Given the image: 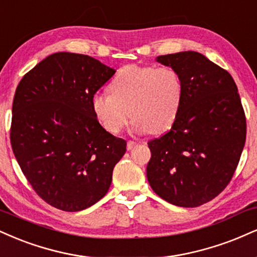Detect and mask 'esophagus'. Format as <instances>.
Wrapping results in <instances>:
<instances>
[{"label":"esophagus","instance_id":"obj_1","mask_svg":"<svg viewBox=\"0 0 257 257\" xmlns=\"http://www.w3.org/2000/svg\"><path fill=\"white\" fill-rule=\"evenodd\" d=\"M135 146H138V142L137 141H128V144H126V148H128L129 151L133 150Z\"/></svg>","mask_w":257,"mask_h":257}]
</instances>
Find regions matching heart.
I'll list each match as a JSON object with an SVG mask.
<instances>
[{
  "label": "heart",
  "mask_w": 257,
  "mask_h": 257,
  "mask_svg": "<svg viewBox=\"0 0 257 257\" xmlns=\"http://www.w3.org/2000/svg\"><path fill=\"white\" fill-rule=\"evenodd\" d=\"M109 92L91 99L92 111L105 131L122 132L132 117L135 132L157 135L168 131L177 118L183 81L169 66H125L110 82Z\"/></svg>",
  "instance_id": "b5f03b06"
}]
</instances>
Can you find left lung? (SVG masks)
I'll return each mask as SVG.
<instances>
[{
    "label": "left lung",
    "instance_id": "1",
    "mask_svg": "<svg viewBox=\"0 0 257 257\" xmlns=\"http://www.w3.org/2000/svg\"><path fill=\"white\" fill-rule=\"evenodd\" d=\"M157 61L181 74L183 100L171 129L148 141V183L172 205L199 207L232 179L245 144V113L230 73L202 54L183 51Z\"/></svg>",
    "mask_w": 257,
    "mask_h": 257
}]
</instances>
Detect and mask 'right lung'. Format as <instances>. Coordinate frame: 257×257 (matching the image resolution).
<instances>
[{
  "label": "right lung",
  "instance_id": "1",
  "mask_svg": "<svg viewBox=\"0 0 257 257\" xmlns=\"http://www.w3.org/2000/svg\"><path fill=\"white\" fill-rule=\"evenodd\" d=\"M115 72L87 55L56 52L15 91L14 156L36 193L61 211H82L104 197L125 153V140L105 131L91 106Z\"/></svg>",
  "mask_w": 257,
  "mask_h": 257
}]
</instances>
